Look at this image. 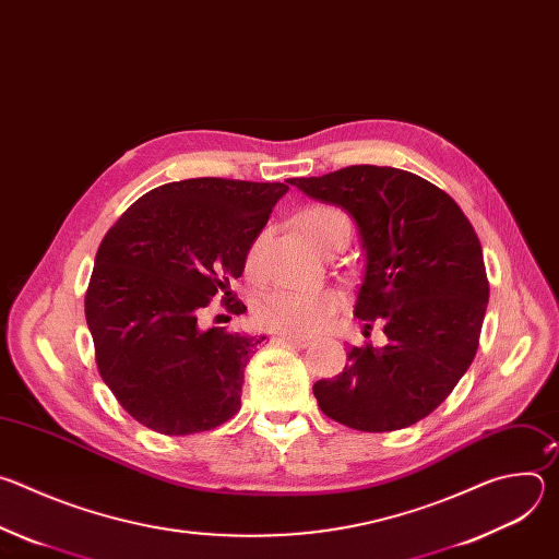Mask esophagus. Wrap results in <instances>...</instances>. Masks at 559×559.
<instances>
[{
  "label": "esophagus",
  "instance_id": "34e87169",
  "mask_svg": "<svg viewBox=\"0 0 559 559\" xmlns=\"http://www.w3.org/2000/svg\"><path fill=\"white\" fill-rule=\"evenodd\" d=\"M281 341L283 343H287V345H296V347H309L311 345V341L309 338H305V336H281Z\"/></svg>",
  "mask_w": 559,
  "mask_h": 559
}]
</instances>
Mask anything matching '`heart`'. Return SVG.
Listing matches in <instances>:
<instances>
[{"label":"heart","mask_w":559,"mask_h":559,"mask_svg":"<svg viewBox=\"0 0 559 559\" xmlns=\"http://www.w3.org/2000/svg\"><path fill=\"white\" fill-rule=\"evenodd\" d=\"M298 227L309 238V243L321 250L332 252L343 243H349L352 221L349 216L334 205H311L298 214ZM261 241H257L248 252V272L257 267ZM343 298L336 289H274L265 294L257 307V321L272 332L289 336H309L325 330L332 318L341 311Z\"/></svg>","instance_id":"b5f03b06"}]
</instances>
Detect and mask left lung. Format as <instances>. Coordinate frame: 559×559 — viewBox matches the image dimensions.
Instances as JSON below:
<instances>
[{
	"mask_svg": "<svg viewBox=\"0 0 559 559\" xmlns=\"http://www.w3.org/2000/svg\"><path fill=\"white\" fill-rule=\"evenodd\" d=\"M358 225L365 272L354 316L380 323L384 347H352L313 395L332 420L369 433L429 416L475 358L489 302L480 238L457 203L407 170L352 166L287 179Z\"/></svg>",
	"mask_w": 559,
	"mask_h": 559,
	"instance_id": "obj_1",
	"label": "left lung"
}]
</instances>
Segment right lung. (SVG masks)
<instances>
[{
	"label": "right lung",
	"mask_w": 559,
	"mask_h": 559,
	"mask_svg": "<svg viewBox=\"0 0 559 559\" xmlns=\"http://www.w3.org/2000/svg\"><path fill=\"white\" fill-rule=\"evenodd\" d=\"M285 183L186 179L143 194L95 257L86 321L119 405L164 436L214 429L241 409L246 367L265 336L199 328L246 270ZM231 300V298H229ZM229 305L243 313L241 300Z\"/></svg>",
	"instance_id": "add662e5"
}]
</instances>
